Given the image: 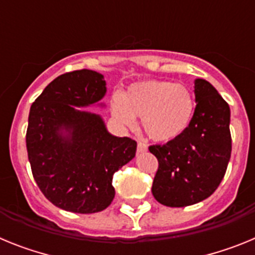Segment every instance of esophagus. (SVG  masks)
<instances>
[{"mask_svg":"<svg viewBox=\"0 0 255 255\" xmlns=\"http://www.w3.org/2000/svg\"><path fill=\"white\" fill-rule=\"evenodd\" d=\"M147 150H148L147 144L141 143V141H138V152L139 153H144V152H147Z\"/></svg>","mask_w":255,"mask_h":255,"instance_id":"obj_1","label":"esophagus"}]
</instances>
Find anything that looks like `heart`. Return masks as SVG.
I'll return each mask as SVG.
<instances>
[{
	"label": "heart",
	"instance_id": "1",
	"mask_svg": "<svg viewBox=\"0 0 255 255\" xmlns=\"http://www.w3.org/2000/svg\"><path fill=\"white\" fill-rule=\"evenodd\" d=\"M195 102L182 85L164 80L134 83L125 96L116 93L112 98V114L124 126H134L141 117L145 134L158 143L176 140L188 130L194 115Z\"/></svg>",
	"mask_w": 255,
	"mask_h": 255
}]
</instances>
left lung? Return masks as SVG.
<instances>
[{
  "instance_id": "obj_1",
  "label": "left lung",
  "mask_w": 255,
  "mask_h": 255,
  "mask_svg": "<svg viewBox=\"0 0 255 255\" xmlns=\"http://www.w3.org/2000/svg\"><path fill=\"white\" fill-rule=\"evenodd\" d=\"M195 111L188 130L176 140L152 145L158 171L152 194L166 207H186L211 197L231 157L230 107L204 79L194 80Z\"/></svg>"
}]
</instances>
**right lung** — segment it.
Here are the masks:
<instances>
[{"label":"right lung","instance_id":"add662e5","mask_svg":"<svg viewBox=\"0 0 255 255\" xmlns=\"http://www.w3.org/2000/svg\"><path fill=\"white\" fill-rule=\"evenodd\" d=\"M105 76L76 70L49 83L31 105L26 149L44 197L64 211L96 213L115 198L114 173L135 157L136 141L112 135L103 117L83 107L100 106Z\"/></svg>","mask_w":255,"mask_h":255}]
</instances>
